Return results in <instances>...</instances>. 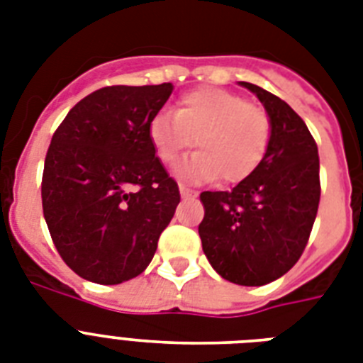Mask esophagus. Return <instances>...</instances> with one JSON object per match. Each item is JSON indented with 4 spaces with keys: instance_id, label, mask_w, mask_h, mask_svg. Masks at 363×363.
<instances>
[{
    "instance_id": "1",
    "label": "esophagus",
    "mask_w": 363,
    "mask_h": 363,
    "mask_svg": "<svg viewBox=\"0 0 363 363\" xmlns=\"http://www.w3.org/2000/svg\"><path fill=\"white\" fill-rule=\"evenodd\" d=\"M179 190H181V196H182V198H184V199L196 198V196H198V192H196V190H192V188L181 186V188H179Z\"/></svg>"
}]
</instances>
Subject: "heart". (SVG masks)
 <instances>
[{
	"mask_svg": "<svg viewBox=\"0 0 363 363\" xmlns=\"http://www.w3.org/2000/svg\"><path fill=\"white\" fill-rule=\"evenodd\" d=\"M148 139L160 162L175 164L194 145L199 150L177 169L182 181L241 182L264 162L271 121L262 107L224 88L205 86L184 94L175 115L158 113L148 122Z\"/></svg>",
	"mask_w": 363,
	"mask_h": 363,
	"instance_id": "1",
	"label": "heart"
}]
</instances>
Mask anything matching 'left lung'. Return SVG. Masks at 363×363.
Wrapping results in <instances>:
<instances>
[{"label":"left lung","instance_id":"1","mask_svg":"<svg viewBox=\"0 0 363 363\" xmlns=\"http://www.w3.org/2000/svg\"><path fill=\"white\" fill-rule=\"evenodd\" d=\"M271 121L264 162L232 192H201L198 232L213 269L241 286L277 281L298 262L320 201L318 148L296 111L264 88L239 82Z\"/></svg>","mask_w":363,"mask_h":363}]
</instances>
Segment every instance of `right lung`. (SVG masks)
Here are the masks:
<instances>
[{
    "mask_svg": "<svg viewBox=\"0 0 363 363\" xmlns=\"http://www.w3.org/2000/svg\"><path fill=\"white\" fill-rule=\"evenodd\" d=\"M173 84L105 86L81 99L52 135L41 198L64 262L98 284L141 275L181 194L148 139Z\"/></svg>",
    "mask_w": 363,
    "mask_h": 363,
    "instance_id": "add662e5",
    "label": "right lung"
}]
</instances>
